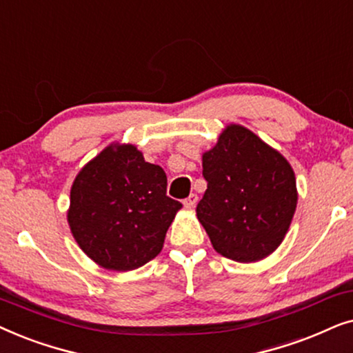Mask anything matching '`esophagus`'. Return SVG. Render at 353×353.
I'll return each mask as SVG.
<instances>
[{"mask_svg":"<svg viewBox=\"0 0 353 353\" xmlns=\"http://www.w3.org/2000/svg\"><path fill=\"white\" fill-rule=\"evenodd\" d=\"M196 201H199V196H196V194H190L184 200V206L185 208H194V206L196 205Z\"/></svg>","mask_w":353,"mask_h":353,"instance_id":"34e87169","label":"esophagus"}]
</instances>
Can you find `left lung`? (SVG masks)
<instances>
[{
	"instance_id": "obj_1",
	"label": "left lung",
	"mask_w": 353,
	"mask_h": 353,
	"mask_svg": "<svg viewBox=\"0 0 353 353\" xmlns=\"http://www.w3.org/2000/svg\"><path fill=\"white\" fill-rule=\"evenodd\" d=\"M206 192L196 216L214 250L250 263L279 247L297 206L292 168L242 125H229L203 154Z\"/></svg>"
}]
</instances>
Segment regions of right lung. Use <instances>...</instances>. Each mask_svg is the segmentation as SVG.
<instances>
[{"instance_id":"obj_1","label":"right lung","mask_w":353,"mask_h":353,"mask_svg":"<svg viewBox=\"0 0 353 353\" xmlns=\"http://www.w3.org/2000/svg\"><path fill=\"white\" fill-rule=\"evenodd\" d=\"M166 172L132 145L108 147L75 177L68 213L83 252L106 270L129 271L161 252L181 201L166 195Z\"/></svg>"}]
</instances>
